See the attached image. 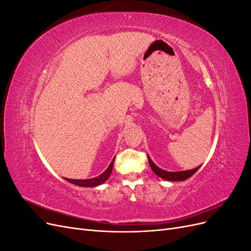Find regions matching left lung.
I'll use <instances>...</instances> for the list:
<instances>
[{
  "label": "left lung",
  "mask_w": 251,
  "mask_h": 251,
  "mask_svg": "<svg viewBox=\"0 0 251 251\" xmlns=\"http://www.w3.org/2000/svg\"><path fill=\"white\" fill-rule=\"evenodd\" d=\"M149 163L151 165V170H153V172L157 175V176H159L164 180H169V181H183V180H186L187 178L193 176V175L197 171H198L199 168H200V166H198V168H196V169L189 170V171H183V172H166V171L159 169L157 165H155L154 162L151 160L150 157H149Z\"/></svg>",
  "instance_id": "obj_1"
}]
</instances>
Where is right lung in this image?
I'll return each instance as SVG.
<instances>
[{
  "label": "right lung",
  "mask_w": 251,
  "mask_h": 251,
  "mask_svg": "<svg viewBox=\"0 0 251 251\" xmlns=\"http://www.w3.org/2000/svg\"><path fill=\"white\" fill-rule=\"evenodd\" d=\"M115 159V158H114ZM114 159L112 160L111 164L109 165V168L105 170L101 175H100L98 177L92 178V179H83V180H77V179H68L66 178V180L68 182H70V183H73L75 185H78V186H85V187H94L100 185L101 183H103L104 181H107L108 178L110 177V175L112 173L113 170V164H114Z\"/></svg>",
  "instance_id": "obj_1"
}]
</instances>
